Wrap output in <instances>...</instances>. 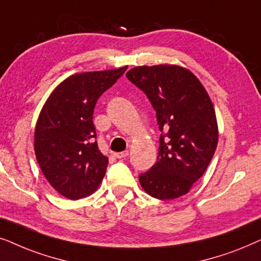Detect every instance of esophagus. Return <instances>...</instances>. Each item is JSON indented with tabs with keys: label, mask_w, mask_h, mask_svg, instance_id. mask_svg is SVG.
Instances as JSON below:
<instances>
[{
	"label": "esophagus",
	"mask_w": 261,
	"mask_h": 261,
	"mask_svg": "<svg viewBox=\"0 0 261 261\" xmlns=\"http://www.w3.org/2000/svg\"><path fill=\"white\" fill-rule=\"evenodd\" d=\"M127 155H128V151L127 150L121 151V152H114V156H116L117 159H124V158H126Z\"/></svg>",
	"instance_id": "obj_1"
}]
</instances>
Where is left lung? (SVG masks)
Wrapping results in <instances>:
<instances>
[{
    "label": "left lung",
    "mask_w": 261,
    "mask_h": 261,
    "mask_svg": "<svg viewBox=\"0 0 261 261\" xmlns=\"http://www.w3.org/2000/svg\"><path fill=\"white\" fill-rule=\"evenodd\" d=\"M126 77L150 100L161 131L158 161L140 175L142 189L161 200L181 197L204 174L217 147L210 96L197 76L179 65L136 67Z\"/></svg>",
    "instance_id": "8db88e82"
}]
</instances>
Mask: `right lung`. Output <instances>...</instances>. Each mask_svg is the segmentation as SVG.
<instances>
[{
	"label": "right lung",
	"instance_id": "1",
	"mask_svg": "<svg viewBox=\"0 0 261 261\" xmlns=\"http://www.w3.org/2000/svg\"><path fill=\"white\" fill-rule=\"evenodd\" d=\"M127 67L69 76L48 96L38 117L34 151L50 185L71 200L95 192L109 159L96 143V101Z\"/></svg>",
	"mask_w": 261,
	"mask_h": 261
}]
</instances>
